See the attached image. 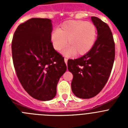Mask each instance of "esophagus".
I'll return each instance as SVG.
<instances>
[{
    "label": "esophagus",
    "instance_id": "obj_1",
    "mask_svg": "<svg viewBox=\"0 0 128 128\" xmlns=\"http://www.w3.org/2000/svg\"><path fill=\"white\" fill-rule=\"evenodd\" d=\"M64 61H65V63H66V65H67V61H68V59L67 58H64Z\"/></svg>",
    "mask_w": 128,
    "mask_h": 128
}]
</instances>
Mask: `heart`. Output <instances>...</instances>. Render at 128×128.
I'll use <instances>...</instances> for the list:
<instances>
[{"label":"heart","mask_w":128,"mask_h":128,"mask_svg":"<svg viewBox=\"0 0 128 128\" xmlns=\"http://www.w3.org/2000/svg\"><path fill=\"white\" fill-rule=\"evenodd\" d=\"M97 29L92 22L84 20H70L64 22L59 29H55L50 34L53 48L60 50L67 44L69 46L62 53L69 56L77 52L84 55L88 52L95 44Z\"/></svg>","instance_id":"b5f03b06"}]
</instances>
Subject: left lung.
Returning <instances> with one entry per match:
<instances>
[{
  "label": "left lung",
  "instance_id": "obj_1",
  "mask_svg": "<svg viewBox=\"0 0 128 128\" xmlns=\"http://www.w3.org/2000/svg\"><path fill=\"white\" fill-rule=\"evenodd\" d=\"M98 38L91 50L80 58L68 60V70L73 74L72 91L81 99L94 98L107 82L115 59V43L109 26L92 16Z\"/></svg>",
  "mask_w": 128,
  "mask_h": 128
}]
</instances>
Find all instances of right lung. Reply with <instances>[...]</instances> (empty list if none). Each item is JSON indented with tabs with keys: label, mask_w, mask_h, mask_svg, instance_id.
Masks as SVG:
<instances>
[{
	"label": "right lung",
	"mask_w": 128,
	"mask_h": 128,
	"mask_svg": "<svg viewBox=\"0 0 128 128\" xmlns=\"http://www.w3.org/2000/svg\"><path fill=\"white\" fill-rule=\"evenodd\" d=\"M51 20L33 18L19 25L13 35V65L20 83L31 97L49 100L56 95L60 78L66 72L64 58L50 42Z\"/></svg>",
	"instance_id": "1"
}]
</instances>
